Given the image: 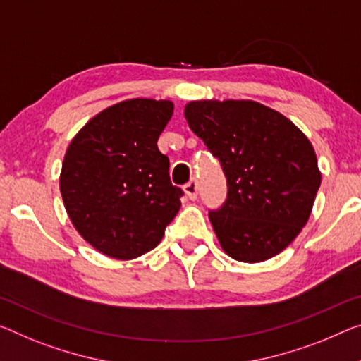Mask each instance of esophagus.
<instances>
[{
	"instance_id": "1",
	"label": "esophagus",
	"mask_w": 361,
	"mask_h": 361,
	"mask_svg": "<svg viewBox=\"0 0 361 361\" xmlns=\"http://www.w3.org/2000/svg\"><path fill=\"white\" fill-rule=\"evenodd\" d=\"M184 192L185 195L190 200H195L198 197V182L197 180H190L188 184L184 185Z\"/></svg>"
}]
</instances>
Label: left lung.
<instances>
[{"instance_id":"obj_1","label":"left lung","mask_w":361,"mask_h":361,"mask_svg":"<svg viewBox=\"0 0 361 361\" xmlns=\"http://www.w3.org/2000/svg\"><path fill=\"white\" fill-rule=\"evenodd\" d=\"M193 134L223 168L227 197L209 209L224 252L259 263L300 234L321 184L312 143L277 111L250 99H203L184 109Z\"/></svg>"}]
</instances>
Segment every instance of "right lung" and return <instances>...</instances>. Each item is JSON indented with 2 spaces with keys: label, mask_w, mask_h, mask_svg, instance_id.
<instances>
[{
  "label": "right lung",
  "mask_w": 361,
  "mask_h": 361,
  "mask_svg": "<svg viewBox=\"0 0 361 361\" xmlns=\"http://www.w3.org/2000/svg\"><path fill=\"white\" fill-rule=\"evenodd\" d=\"M168 99L113 104L82 127L66 152L59 188L77 232L99 253L132 259L153 250L180 208L158 138L173 116Z\"/></svg>",
  "instance_id": "add662e5"
}]
</instances>
